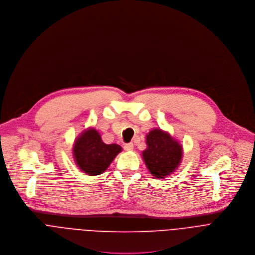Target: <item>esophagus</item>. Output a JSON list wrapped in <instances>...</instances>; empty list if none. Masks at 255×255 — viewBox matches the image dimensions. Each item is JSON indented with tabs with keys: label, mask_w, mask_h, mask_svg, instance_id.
Segmentation results:
<instances>
[{
	"label": "esophagus",
	"mask_w": 255,
	"mask_h": 255,
	"mask_svg": "<svg viewBox=\"0 0 255 255\" xmlns=\"http://www.w3.org/2000/svg\"><path fill=\"white\" fill-rule=\"evenodd\" d=\"M124 148H125V150H128V151L132 150V149H133V143H132V142L126 143V144L124 145Z\"/></svg>",
	"instance_id": "1"
}]
</instances>
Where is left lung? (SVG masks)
Instances as JSON below:
<instances>
[{
  "instance_id": "8db88e82",
  "label": "left lung",
  "mask_w": 255,
  "mask_h": 255,
  "mask_svg": "<svg viewBox=\"0 0 255 255\" xmlns=\"http://www.w3.org/2000/svg\"><path fill=\"white\" fill-rule=\"evenodd\" d=\"M146 148L142 159L149 173L157 179H164L179 167L183 157V147L177 139L161 128L151 129L146 134Z\"/></svg>"
}]
</instances>
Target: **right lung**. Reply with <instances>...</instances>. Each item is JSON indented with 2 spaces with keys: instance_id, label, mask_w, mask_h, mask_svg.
<instances>
[{
  "instance_id": "obj_1",
  "label": "right lung",
  "mask_w": 255,
  "mask_h": 255,
  "mask_svg": "<svg viewBox=\"0 0 255 255\" xmlns=\"http://www.w3.org/2000/svg\"><path fill=\"white\" fill-rule=\"evenodd\" d=\"M122 149L117 143H105L99 132L89 128L75 139L72 151L77 167L89 176H96L109 168Z\"/></svg>"
}]
</instances>
